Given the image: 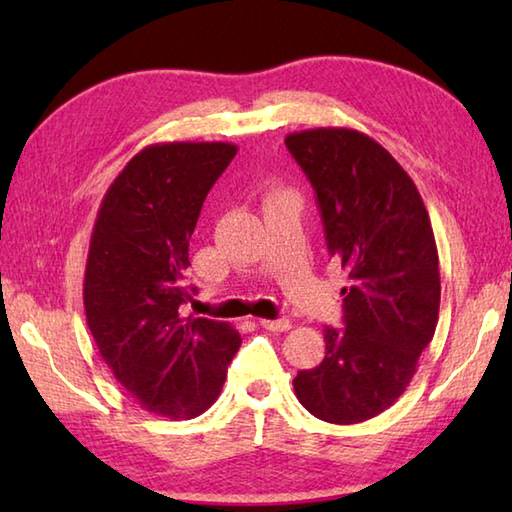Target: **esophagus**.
<instances>
[{
  "instance_id": "34e87169",
  "label": "esophagus",
  "mask_w": 512,
  "mask_h": 512,
  "mask_svg": "<svg viewBox=\"0 0 512 512\" xmlns=\"http://www.w3.org/2000/svg\"><path fill=\"white\" fill-rule=\"evenodd\" d=\"M262 325H264L266 330H270V332H286V330L292 328L290 319H264Z\"/></svg>"
}]
</instances>
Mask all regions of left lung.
I'll return each instance as SVG.
<instances>
[{
  "label": "left lung",
  "instance_id": "obj_1",
  "mask_svg": "<svg viewBox=\"0 0 512 512\" xmlns=\"http://www.w3.org/2000/svg\"><path fill=\"white\" fill-rule=\"evenodd\" d=\"M317 193L325 242L345 275V328H325V358L292 380L299 402L332 424L389 409L416 374L440 310L438 248L429 213L394 156L356 129L286 136Z\"/></svg>",
  "mask_w": 512,
  "mask_h": 512
}]
</instances>
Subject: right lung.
Returning a JSON list of instances; mask_svg holds the SVG:
<instances>
[{"label": "right lung", "mask_w": 512, "mask_h": 512, "mask_svg": "<svg viewBox=\"0 0 512 512\" xmlns=\"http://www.w3.org/2000/svg\"><path fill=\"white\" fill-rule=\"evenodd\" d=\"M231 143L149 145L110 184L85 264L83 306L96 347L140 407L191 420L217 400L242 345L231 325L184 319L189 239Z\"/></svg>", "instance_id": "right-lung-1"}]
</instances>
